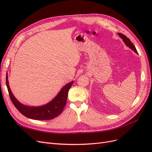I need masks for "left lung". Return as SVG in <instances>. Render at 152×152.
Segmentation results:
<instances>
[{"label": "left lung", "instance_id": "obj_1", "mask_svg": "<svg viewBox=\"0 0 152 152\" xmlns=\"http://www.w3.org/2000/svg\"><path fill=\"white\" fill-rule=\"evenodd\" d=\"M118 35L120 36L121 37L122 39V40H123V41L124 42V43L126 44V45H127V46H128L129 48H130L132 50H134V51L135 53H137V50H136L135 46H134V45H133V44L131 42V40H130L129 39L127 38L125 35H124V34H121V33H118Z\"/></svg>", "mask_w": 152, "mask_h": 152}]
</instances>
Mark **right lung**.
<instances>
[{
    "mask_svg": "<svg viewBox=\"0 0 152 152\" xmlns=\"http://www.w3.org/2000/svg\"><path fill=\"white\" fill-rule=\"evenodd\" d=\"M73 83V81H72L66 84L56 97L49 103L40 107H28L20 103L14 96L9 86L8 77L6 74V86L13 104L21 114L34 120L48 121L59 115L66 104L68 91Z\"/></svg>",
    "mask_w": 152,
    "mask_h": 152,
    "instance_id": "add662e5",
    "label": "right lung"
}]
</instances>
